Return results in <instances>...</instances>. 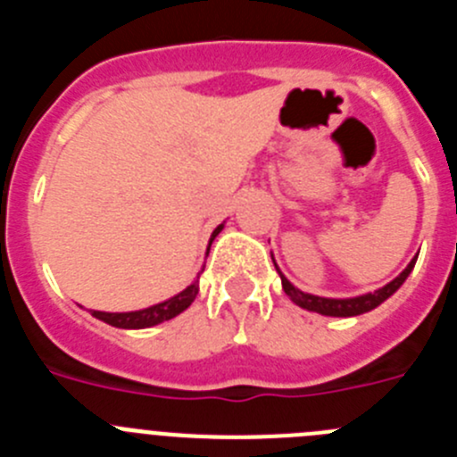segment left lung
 Instances as JSON below:
<instances>
[{
	"mask_svg": "<svg viewBox=\"0 0 457 457\" xmlns=\"http://www.w3.org/2000/svg\"><path fill=\"white\" fill-rule=\"evenodd\" d=\"M414 263H417V258H411L410 265H407V268L403 270V272L398 274L394 281H389L386 286H382L379 290H375V293L359 295V297H345V300H334V297H318V295L304 293V290L295 288V286L290 284L288 278H286L281 272H278V277H281V286H284V293L288 295L295 304L302 306V309L316 311V313H322V316L350 318V316H361V313H366V311H373L375 306H379L385 300H389L391 295H394L395 290L405 284V278L410 277V272L414 270ZM274 268H277V263H274Z\"/></svg>",
	"mask_w": 457,
	"mask_h": 457,
	"instance_id": "1",
	"label": "left lung"
}]
</instances>
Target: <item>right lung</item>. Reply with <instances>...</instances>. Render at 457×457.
I'll return each instance as SVG.
<instances>
[{
    "mask_svg": "<svg viewBox=\"0 0 457 457\" xmlns=\"http://www.w3.org/2000/svg\"><path fill=\"white\" fill-rule=\"evenodd\" d=\"M221 228H224V224H220L215 231H212V236H210V245H212V240L220 236ZM208 252H210V247H208ZM196 293H199V278H196L192 286H187L183 293L173 295V297H169L167 302L153 304V306H148V309L128 311V313H107V311H91V316H96L98 320L107 322V325H112V327H120V329H144V327L160 325V322L171 320V318H176L179 313H183V311L187 309V306L194 302Z\"/></svg>",
    "mask_w": 457,
    "mask_h": 457,
    "instance_id": "right-lung-1",
    "label": "right lung"
}]
</instances>
